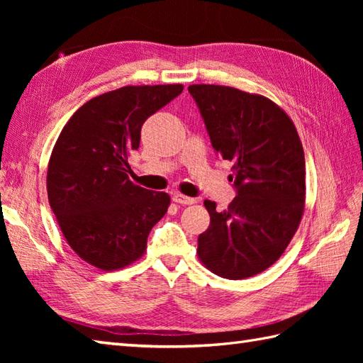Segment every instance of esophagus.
<instances>
[{"label":"esophagus","instance_id":"34e87169","mask_svg":"<svg viewBox=\"0 0 363 363\" xmlns=\"http://www.w3.org/2000/svg\"><path fill=\"white\" fill-rule=\"evenodd\" d=\"M173 201L177 204H182V206H190V204H195L196 199L195 198H189V196H184L181 194H174L173 195Z\"/></svg>","mask_w":363,"mask_h":363}]
</instances>
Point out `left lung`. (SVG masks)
<instances>
[{"mask_svg":"<svg viewBox=\"0 0 363 363\" xmlns=\"http://www.w3.org/2000/svg\"><path fill=\"white\" fill-rule=\"evenodd\" d=\"M215 152L233 162L235 198L226 211L206 199L211 225L198 237L203 264L226 279L272 267L304 211L306 160L293 121L268 98L225 86L189 87Z\"/></svg>","mask_w":363,"mask_h":363,"instance_id":"8db88e82","label":"left lung"}]
</instances>
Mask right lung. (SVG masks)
Instances as JSON below:
<instances>
[{
    "label": "right lung",
    "instance_id": "right-lung-1",
    "mask_svg": "<svg viewBox=\"0 0 363 363\" xmlns=\"http://www.w3.org/2000/svg\"><path fill=\"white\" fill-rule=\"evenodd\" d=\"M181 84L128 86L91 98L68 120L51 152L50 206L72 250L106 272L142 256L169 196L129 181L128 157L143 123L182 94Z\"/></svg>",
    "mask_w": 363,
    "mask_h": 363
}]
</instances>
